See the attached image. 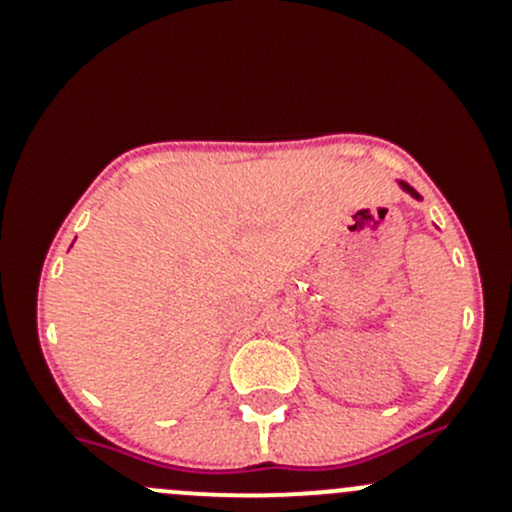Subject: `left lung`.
Instances as JSON below:
<instances>
[{"label":"left lung","instance_id":"1","mask_svg":"<svg viewBox=\"0 0 512 512\" xmlns=\"http://www.w3.org/2000/svg\"><path fill=\"white\" fill-rule=\"evenodd\" d=\"M401 188H404V190H406V193H411V195H414V198H416V200H421V195H418V193H416V190H414V188H411V185L401 183Z\"/></svg>","mask_w":512,"mask_h":512}]
</instances>
